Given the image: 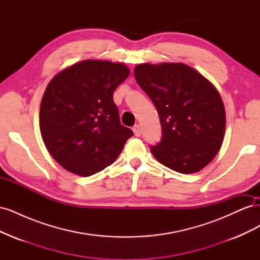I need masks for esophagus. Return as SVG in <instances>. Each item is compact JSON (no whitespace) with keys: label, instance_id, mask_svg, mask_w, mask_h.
<instances>
[{"label":"esophagus","instance_id":"esophagus-1","mask_svg":"<svg viewBox=\"0 0 260 260\" xmlns=\"http://www.w3.org/2000/svg\"><path fill=\"white\" fill-rule=\"evenodd\" d=\"M133 132H135L136 137H140L142 135V128H141L140 124H136L135 127H133Z\"/></svg>","mask_w":260,"mask_h":260}]
</instances>
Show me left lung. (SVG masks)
Returning <instances> with one entry per match:
<instances>
[{"instance_id":"8db88e82","label":"left lung","mask_w":260,"mask_h":260,"mask_svg":"<svg viewBox=\"0 0 260 260\" xmlns=\"http://www.w3.org/2000/svg\"><path fill=\"white\" fill-rule=\"evenodd\" d=\"M135 78L158 112L161 139L149 145L155 158L180 174H194L221 147L225 112L218 91L184 64H141Z\"/></svg>"}]
</instances>
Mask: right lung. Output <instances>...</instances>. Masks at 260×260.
Segmentation results:
<instances>
[{
	"instance_id": "right-lung-1",
	"label": "right lung",
	"mask_w": 260,
	"mask_h": 260,
	"mask_svg": "<svg viewBox=\"0 0 260 260\" xmlns=\"http://www.w3.org/2000/svg\"><path fill=\"white\" fill-rule=\"evenodd\" d=\"M130 74L105 60H83L50 81L41 102L40 131L53 158L89 177L112 165L133 136L120 123L113 95Z\"/></svg>"
}]
</instances>
